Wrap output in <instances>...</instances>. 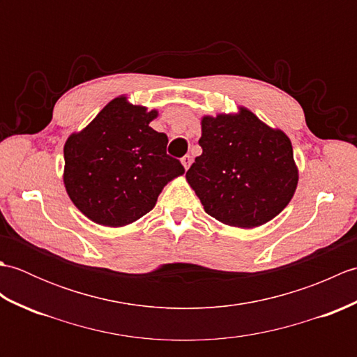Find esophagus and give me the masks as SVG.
Segmentation results:
<instances>
[{
    "instance_id": "esophagus-1",
    "label": "esophagus",
    "mask_w": 357,
    "mask_h": 357,
    "mask_svg": "<svg viewBox=\"0 0 357 357\" xmlns=\"http://www.w3.org/2000/svg\"><path fill=\"white\" fill-rule=\"evenodd\" d=\"M181 162H183V165H184V169L187 170L188 167H190V164H192V156L190 155H185L183 159H181Z\"/></svg>"
}]
</instances>
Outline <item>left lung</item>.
I'll use <instances>...</instances> for the list:
<instances>
[{
	"instance_id": "8db88e82",
	"label": "left lung",
	"mask_w": 357,
	"mask_h": 357,
	"mask_svg": "<svg viewBox=\"0 0 357 357\" xmlns=\"http://www.w3.org/2000/svg\"><path fill=\"white\" fill-rule=\"evenodd\" d=\"M201 126L202 155L185 178L206 213L241 229L278 216L299 179L288 136L245 107L236 115L204 116Z\"/></svg>"
}]
</instances>
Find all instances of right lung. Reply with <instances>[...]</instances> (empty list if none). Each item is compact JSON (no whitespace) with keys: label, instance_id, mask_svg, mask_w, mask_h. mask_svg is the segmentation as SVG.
<instances>
[{"label":"right lung","instance_id":"add662e5","mask_svg":"<svg viewBox=\"0 0 357 357\" xmlns=\"http://www.w3.org/2000/svg\"><path fill=\"white\" fill-rule=\"evenodd\" d=\"M156 116V110L118 96L66 141V190L90 221L135 222L155 207L164 185L185 172L167 155V135L149 126Z\"/></svg>","mask_w":357,"mask_h":357}]
</instances>
